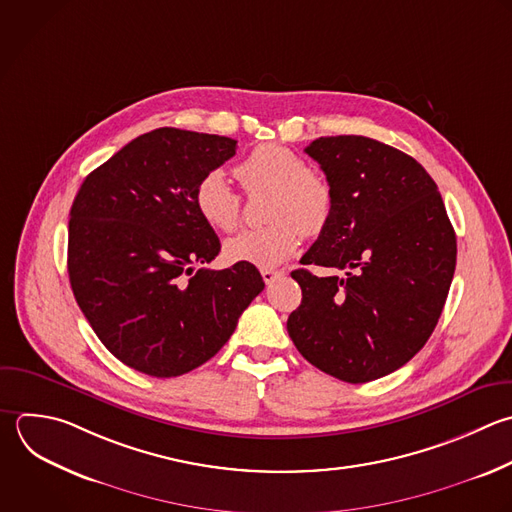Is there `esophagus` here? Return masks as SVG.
Here are the masks:
<instances>
[{
  "instance_id": "esophagus-1",
  "label": "esophagus",
  "mask_w": 512,
  "mask_h": 512,
  "mask_svg": "<svg viewBox=\"0 0 512 512\" xmlns=\"http://www.w3.org/2000/svg\"><path fill=\"white\" fill-rule=\"evenodd\" d=\"M280 276H282V272H280V270L262 268V278H264V282H266V284H272V282H276Z\"/></svg>"
}]
</instances>
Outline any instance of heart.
<instances>
[{"mask_svg":"<svg viewBox=\"0 0 512 512\" xmlns=\"http://www.w3.org/2000/svg\"><path fill=\"white\" fill-rule=\"evenodd\" d=\"M246 192L270 190L264 226L248 228L224 242V258L232 264L274 268L286 262L304 234H318L332 214V188L286 146L260 144L234 168ZM198 216L218 232H232L240 222L242 200L220 170L206 172L192 194Z\"/></svg>","mask_w":512,"mask_h":512,"instance_id":"b5f03b06","label":"heart"}]
</instances>
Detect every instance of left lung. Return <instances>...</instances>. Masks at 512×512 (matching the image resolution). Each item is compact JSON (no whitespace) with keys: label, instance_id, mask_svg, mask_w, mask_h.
Instances as JSON below:
<instances>
[{"label":"left lung","instance_id":"left-lung-1","mask_svg":"<svg viewBox=\"0 0 512 512\" xmlns=\"http://www.w3.org/2000/svg\"><path fill=\"white\" fill-rule=\"evenodd\" d=\"M332 188V214L300 268V306L286 328L322 372L370 382L404 366L430 338L456 266V236L428 172L364 136L318 138L304 150Z\"/></svg>","mask_w":512,"mask_h":512}]
</instances>
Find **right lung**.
I'll return each mask as SVG.
<instances>
[{"label":"right lung","instance_id":"right-lung-1","mask_svg":"<svg viewBox=\"0 0 512 512\" xmlns=\"http://www.w3.org/2000/svg\"><path fill=\"white\" fill-rule=\"evenodd\" d=\"M236 154V140L178 128L138 136L82 184L70 212L68 274L78 306L126 366L186 374L232 336L264 290L256 266L196 268L220 240L196 212L198 180Z\"/></svg>","mask_w":512,"mask_h":512}]
</instances>
